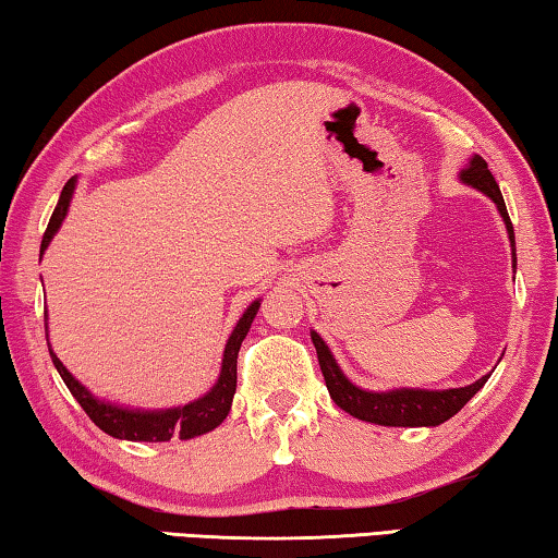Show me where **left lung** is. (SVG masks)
<instances>
[{
	"label": "left lung",
	"instance_id": "left-lung-1",
	"mask_svg": "<svg viewBox=\"0 0 558 558\" xmlns=\"http://www.w3.org/2000/svg\"><path fill=\"white\" fill-rule=\"evenodd\" d=\"M468 185L482 190V193L489 195L495 199L501 217H505L507 232L511 246H514V227H511V219L507 213L505 197L499 193V185L495 175H492L487 162L474 155L470 160V166L462 170L460 175ZM517 262V257H514ZM312 341L316 345V355H318V365H322L326 388L331 392L333 403L343 408L345 413H351L353 417L365 420V423H376V425H390V427H430V425H440L445 420H450L452 415H458L460 410L468 405V400L477 392L482 386H485L487 378H480L477 383L464 388H452V390H390V392H368L355 388L353 383L343 376L339 363L333 361L331 351L324 343L322 336L312 331Z\"/></svg>",
	"mask_w": 558,
	"mask_h": 558
}]
</instances>
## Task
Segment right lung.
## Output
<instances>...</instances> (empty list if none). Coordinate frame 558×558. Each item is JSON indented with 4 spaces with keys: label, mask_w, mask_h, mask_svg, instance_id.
<instances>
[{
    "label": "right lung",
    "mask_w": 558,
    "mask_h": 558,
    "mask_svg": "<svg viewBox=\"0 0 558 558\" xmlns=\"http://www.w3.org/2000/svg\"><path fill=\"white\" fill-rule=\"evenodd\" d=\"M73 185L76 180H69L61 190V197L57 203V209L49 219L47 232H44L41 240V252L47 250L51 236L57 234V230L66 217V209L73 195ZM259 312V301L246 308L244 316L240 318V324L234 326V331L230 336V341L225 345V359H222V373H219V380L215 383V388L207 392L205 398L195 400V403L182 405V408H172V410H158V413H141V410H125L118 405H108L104 400H96L90 392L81 386V383L71 376V373L63 368V363L53 355L51 351V361L57 365L59 376L66 383V388L71 390V396L78 400V405L86 410V415L94 420V423L100 427V430L108 433L111 437H121V440H135V442H168L170 437H180V440H190V437L203 435L215 430V427L222 423L232 408V398L236 390V353H240V345L244 341L246 331L254 322V316ZM49 341V339H47Z\"/></svg>",
    "instance_id": "1"
}]
</instances>
